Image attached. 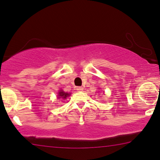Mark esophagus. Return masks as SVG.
I'll use <instances>...</instances> for the list:
<instances>
[{
    "instance_id": "1",
    "label": "esophagus",
    "mask_w": 160,
    "mask_h": 160,
    "mask_svg": "<svg viewBox=\"0 0 160 160\" xmlns=\"http://www.w3.org/2000/svg\"><path fill=\"white\" fill-rule=\"evenodd\" d=\"M77 90L78 91V92H82V91L83 90V88L82 87H78L77 88Z\"/></svg>"
}]
</instances>
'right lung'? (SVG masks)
<instances>
[{
	"instance_id": "right-lung-1",
	"label": "right lung",
	"mask_w": 160,
	"mask_h": 160,
	"mask_svg": "<svg viewBox=\"0 0 160 160\" xmlns=\"http://www.w3.org/2000/svg\"><path fill=\"white\" fill-rule=\"evenodd\" d=\"M70 94H71V93H68V92H64L63 90H60V92H58V96L59 99H66L68 96H70Z\"/></svg>"
}]
</instances>
